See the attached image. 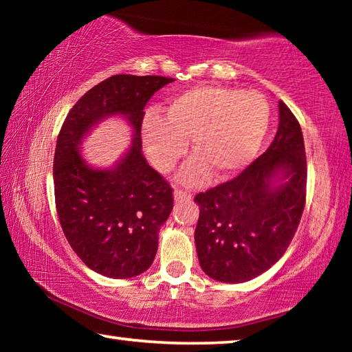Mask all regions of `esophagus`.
Listing matches in <instances>:
<instances>
[{
	"label": "esophagus",
	"instance_id": "esophagus-1",
	"mask_svg": "<svg viewBox=\"0 0 352 352\" xmlns=\"http://www.w3.org/2000/svg\"><path fill=\"white\" fill-rule=\"evenodd\" d=\"M190 199H192V195L186 192V190H180V189L174 190V200L175 201H189Z\"/></svg>",
	"mask_w": 352,
	"mask_h": 352
}]
</instances>
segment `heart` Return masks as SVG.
<instances>
[{"label":"heart","mask_w":352,"mask_h":352,"mask_svg":"<svg viewBox=\"0 0 352 352\" xmlns=\"http://www.w3.org/2000/svg\"><path fill=\"white\" fill-rule=\"evenodd\" d=\"M270 105L258 91L197 85L172 96L168 115L151 110L141 122V138L155 168L169 172L186 155H195L180 180L194 186L237 174L259 153L270 127Z\"/></svg>","instance_id":"1"}]
</instances>
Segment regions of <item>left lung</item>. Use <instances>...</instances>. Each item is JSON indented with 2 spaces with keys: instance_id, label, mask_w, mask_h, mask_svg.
<instances>
[{
  "instance_id": "1",
  "label": "left lung",
  "mask_w": 352,
  "mask_h": 352,
  "mask_svg": "<svg viewBox=\"0 0 352 352\" xmlns=\"http://www.w3.org/2000/svg\"><path fill=\"white\" fill-rule=\"evenodd\" d=\"M279 124L270 147L237 175L194 199L200 206L195 248L201 270L220 283L259 276L285 253L306 200L302 132L279 100Z\"/></svg>"
}]
</instances>
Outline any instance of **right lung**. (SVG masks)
Here are the masks:
<instances>
[{
    "instance_id": "right-lung-1",
    "label": "right lung",
    "mask_w": 352,
    "mask_h": 352,
    "mask_svg": "<svg viewBox=\"0 0 352 352\" xmlns=\"http://www.w3.org/2000/svg\"><path fill=\"white\" fill-rule=\"evenodd\" d=\"M172 77L116 74L77 100L58 133L54 192L71 248L99 275L133 278L152 265L158 233L174 208L172 189L142 157L141 122L148 99ZM121 117L133 144L109 168L88 164L81 142L105 118Z\"/></svg>"
}]
</instances>
